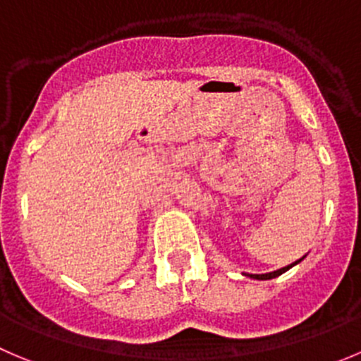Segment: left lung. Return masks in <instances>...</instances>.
Returning a JSON list of instances; mask_svg holds the SVG:
<instances>
[{
    "label": "left lung",
    "mask_w": 361,
    "mask_h": 361,
    "mask_svg": "<svg viewBox=\"0 0 361 361\" xmlns=\"http://www.w3.org/2000/svg\"><path fill=\"white\" fill-rule=\"evenodd\" d=\"M303 259H305V257H301V259H300V260H296V262L289 264V266H286V267H281V269L271 271V273H264V274H246V276L253 278V280H271V278H276V276H280L281 273H286V271H289L290 267L296 266V264H300L301 260H303Z\"/></svg>",
    "instance_id": "left-lung-1"
}]
</instances>
